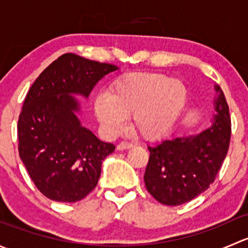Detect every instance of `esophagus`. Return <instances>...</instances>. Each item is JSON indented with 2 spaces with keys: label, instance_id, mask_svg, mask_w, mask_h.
Masks as SVG:
<instances>
[{
  "label": "esophagus",
  "instance_id": "34e87169",
  "mask_svg": "<svg viewBox=\"0 0 248 248\" xmlns=\"http://www.w3.org/2000/svg\"><path fill=\"white\" fill-rule=\"evenodd\" d=\"M133 147V142L131 141H121L119 145H117V150H126Z\"/></svg>",
  "mask_w": 248,
  "mask_h": 248
}]
</instances>
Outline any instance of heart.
<instances>
[{
	"instance_id": "b5f03b06",
	"label": "heart",
	"mask_w": 248,
	"mask_h": 248,
	"mask_svg": "<svg viewBox=\"0 0 248 248\" xmlns=\"http://www.w3.org/2000/svg\"><path fill=\"white\" fill-rule=\"evenodd\" d=\"M186 102L187 89L180 80L158 73H132L115 80L108 94L96 97L94 114L112 134L132 116L139 137L156 140L171 131Z\"/></svg>"
}]
</instances>
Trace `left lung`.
Listing matches in <instances>:
<instances>
[{
	"instance_id": "1",
	"label": "left lung",
	"mask_w": 248,
	"mask_h": 248,
	"mask_svg": "<svg viewBox=\"0 0 248 248\" xmlns=\"http://www.w3.org/2000/svg\"><path fill=\"white\" fill-rule=\"evenodd\" d=\"M216 103L211 127L197 136L164 140L149 146L144 174L149 193L161 204L176 206L192 201L215 181L228 154L232 122L223 92Z\"/></svg>"
}]
</instances>
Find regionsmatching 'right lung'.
<instances>
[{"label":"right lung","instance_id":"right-lung-1","mask_svg":"<svg viewBox=\"0 0 248 248\" xmlns=\"http://www.w3.org/2000/svg\"><path fill=\"white\" fill-rule=\"evenodd\" d=\"M115 64L63 54L46 67L25 97L17 121L19 155L37 188L55 202L81 201L98 184L102 162L115 145L80 124L72 93L87 97Z\"/></svg>","mask_w":248,"mask_h":248}]
</instances>
